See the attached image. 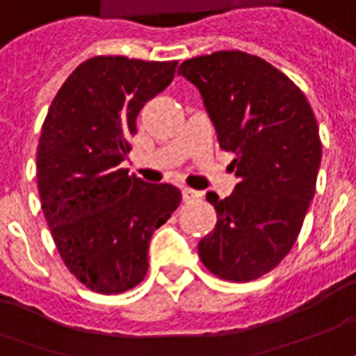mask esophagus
Returning a JSON list of instances; mask_svg holds the SVG:
<instances>
[{
	"instance_id": "obj_1",
	"label": "esophagus",
	"mask_w": 356,
	"mask_h": 356,
	"mask_svg": "<svg viewBox=\"0 0 356 356\" xmlns=\"http://www.w3.org/2000/svg\"><path fill=\"white\" fill-rule=\"evenodd\" d=\"M198 198H202V193L193 191V188H188V186H185V188H183V200L191 202V200H198Z\"/></svg>"
}]
</instances>
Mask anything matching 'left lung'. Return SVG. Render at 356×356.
<instances>
[{
	"label": "left lung",
	"instance_id": "obj_1",
	"mask_svg": "<svg viewBox=\"0 0 356 356\" xmlns=\"http://www.w3.org/2000/svg\"><path fill=\"white\" fill-rule=\"evenodd\" d=\"M179 74L200 92L238 177L227 198L206 195L218 223L198 256L221 280L252 282L289 254L314 198L322 160L314 111L289 76L237 49L186 59Z\"/></svg>",
	"mask_w": 356,
	"mask_h": 356
}]
</instances>
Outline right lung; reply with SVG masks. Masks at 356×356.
Returning <instances> with one entry per match:
<instances>
[{
    "label": "right lung",
    "instance_id": "1",
    "mask_svg": "<svg viewBox=\"0 0 356 356\" xmlns=\"http://www.w3.org/2000/svg\"><path fill=\"white\" fill-rule=\"evenodd\" d=\"M175 67L123 56L86 59L59 88L42 125V210L69 272L102 295L143 282L154 231L181 202L177 186L144 183L121 168L140 109L170 86Z\"/></svg>",
    "mask_w": 356,
    "mask_h": 356
}]
</instances>
